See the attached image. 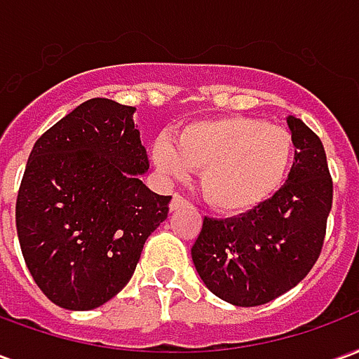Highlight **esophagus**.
Masks as SVG:
<instances>
[{"mask_svg":"<svg viewBox=\"0 0 359 359\" xmlns=\"http://www.w3.org/2000/svg\"><path fill=\"white\" fill-rule=\"evenodd\" d=\"M184 205H188L187 198H182L180 194H172V200H171V203H169L171 211H177L179 208H184Z\"/></svg>","mask_w":359,"mask_h":359,"instance_id":"34e87169","label":"esophagus"}]
</instances>
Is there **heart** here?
<instances>
[{
    "instance_id": "1",
    "label": "heart",
    "mask_w": 359,
    "mask_h": 359,
    "mask_svg": "<svg viewBox=\"0 0 359 359\" xmlns=\"http://www.w3.org/2000/svg\"><path fill=\"white\" fill-rule=\"evenodd\" d=\"M154 163L171 179L200 172V187L215 210L244 215L267 203L285 184L294 140L264 118L225 117L182 126L151 149Z\"/></svg>"
}]
</instances>
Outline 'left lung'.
<instances>
[{
    "instance_id": "8db88e82",
    "label": "left lung",
    "mask_w": 359,
    "mask_h": 359,
    "mask_svg": "<svg viewBox=\"0 0 359 359\" xmlns=\"http://www.w3.org/2000/svg\"><path fill=\"white\" fill-rule=\"evenodd\" d=\"M294 140L288 179L269 202L241 217H203L192 262L221 300L254 308L300 283L323 250L332 179L319 136L286 118Z\"/></svg>"
}]
</instances>
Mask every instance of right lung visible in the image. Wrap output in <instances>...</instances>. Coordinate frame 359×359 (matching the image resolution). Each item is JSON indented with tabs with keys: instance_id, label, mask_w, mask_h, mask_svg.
Listing matches in <instances>:
<instances>
[{
	"instance_id": "right-lung-1",
	"label": "right lung",
	"mask_w": 359,
	"mask_h": 359,
	"mask_svg": "<svg viewBox=\"0 0 359 359\" xmlns=\"http://www.w3.org/2000/svg\"><path fill=\"white\" fill-rule=\"evenodd\" d=\"M134 107L94 97L36 140L17 196V234L34 283L65 309H94L133 277L171 196L151 192Z\"/></svg>"
}]
</instances>
